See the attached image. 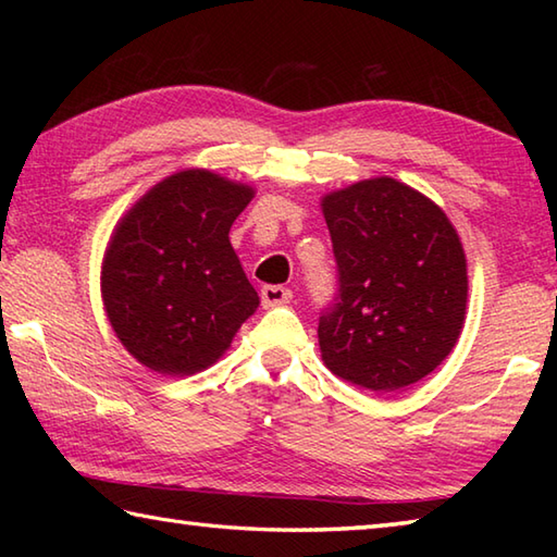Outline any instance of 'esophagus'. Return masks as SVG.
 I'll list each match as a JSON object with an SVG mask.
<instances>
[{"label": "esophagus", "mask_w": 557, "mask_h": 557, "mask_svg": "<svg viewBox=\"0 0 557 557\" xmlns=\"http://www.w3.org/2000/svg\"><path fill=\"white\" fill-rule=\"evenodd\" d=\"M292 289L280 287V285H268L260 289V301H263V309H272V306H285L292 301Z\"/></svg>", "instance_id": "obj_1"}]
</instances>
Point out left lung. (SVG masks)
Wrapping results in <instances>:
<instances>
[{"label":"left lung","mask_w":557,"mask_h":557,"mask_svg":"<svg viewBox=\"0 0 557 557\" xmlns=\"http://www.w3.org/2000/svg\"><path fill=\"white\" fill-rule=\"evenodd\" d=\"M339 294L318 323L342 381L393 393L435 371L467 313V258L445 212L389 176L323 196Z\"/></svg>","instance_id":"8db88e82"}]
</instances>
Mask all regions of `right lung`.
<instances>
[{"label": "right lung", "instance_id": "obj_1", "mask_svg": "<svg viewBox=\"0 0 557 557\" xmlns=\"http://www.w3.org/2000/svg\"><path fill=\"white\" fill-rule=\"evenodd\" d=\"M253 188L208 170L156 184L102 258L104 313L126 351L162 375H194L230 349L258 294L230 244Z\"/></svg>", "mask_w": 557, "mask_h": 557}]
</instances>
